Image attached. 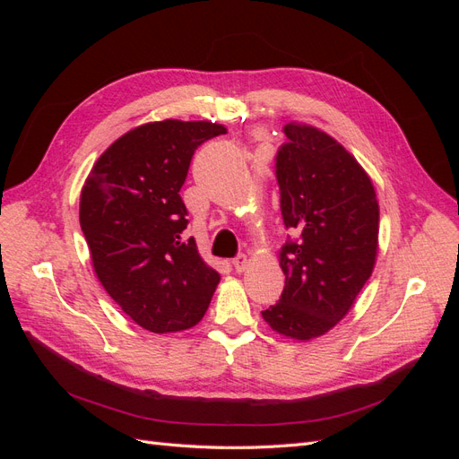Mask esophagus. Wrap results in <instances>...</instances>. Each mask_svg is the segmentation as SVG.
<instances>
[{"label":"esophagus","instance_id":"34e87169","mask_svg":"<svg viewBox=\"0 0 459 459\" xmlns=\"http://www.w3.org/2000/svg\"><path fill=\"white\" fill-rule=\"evenodd\" d=\"M231 264H233V268H235V272H245L247 270V266H248V258H247V255H238L235 256L233 260H231Z\"/></svg>","mask_w":459,"mask_h":459}]
</instances>
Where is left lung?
Returning <instances> with one entry per match:
<instances>
[{"label": "left lung", "mask_w": 459, "mask_h": 459, "mask_svg": "<svg viewBox=\"0 0 459 459\" xmlns=\"http://www.w3.org/2000/svg\"><path fill=\"white\" fill-rule=\"evenodd\" d=\"M283 134L275 178L295 238L280 253L283 293L262 317L285 337L310 341L337 325L369 280L379 204L369 176L331 135L295 122Z\"/></svg>", "instance_id": "left-lung-1"}]
</instances>
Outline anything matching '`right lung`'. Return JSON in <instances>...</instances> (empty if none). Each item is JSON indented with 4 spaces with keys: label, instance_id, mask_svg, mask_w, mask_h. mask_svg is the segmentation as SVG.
Instances as JSON below:
<instances>
[{
    "label": "right lung",
    "instance_id": "add662e5",
    "mask_svg": "<svg viewBox=\"0 0 459 459\" xmlns=\"http://www.w3.org/2000/svg\"><path fill=\"white\" fill-rule=\"evenodd\" d=\"M221 124L162 120L124 134L93 164L80 226L101 285L137 325L172 333L199 324L220 273L186 239L179 197L193 152Z\"/></svg>",
    "mask_w": 459,
    "mask_h": 459
}]
</instances>
